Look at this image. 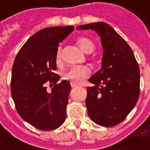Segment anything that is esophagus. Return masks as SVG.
I'll return each instance as SVG.
<instances>
[{"label": "esophagus", "mask_w": 150, "mask_h": 150, "mask_svg": "<svg viewBox=\"0 0 150 150\" xmlns=\"http://www.w3.org/2000/svg\"><path fill=\"white\" fill-rule=\"evenodd\" d=\"M71 87H72V88H76V87H77V85L74 84V83H71Z\"/></svg>", "instance_id": "esophagus-1"}]
</instances>
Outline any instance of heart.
I'll use <instances>...</instances> for the list:
<instances>
[{
    "label": "heart",
    "mask_w": 150,
    "mask_h": 150,
    "mask_svg": "<svg viewBox=\"0 0 150 150\" xmlns=\"http://www.w3.org/2000/svg\"><path fill=\"white\" fill-rule=\"evenodd\" d=\"M77 45L80 47V49L86 53H90L93 52L95 48V45L93 42V40L88 38H79L77 40ZM55 62L57 65H61L63 63L61 47H59L56 52ZM90 74H91V70L88 66L74 65V66H71L69 69H68L66 71H64L62 76L64 80L69 81L71 83L80 84L86 78H87L90 75Z\"/></svg>",
    "instance_id": "obj_1"
}]
</instances>
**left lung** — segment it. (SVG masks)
Masks as SVG:
<instances>
[{"mask_svg":"<svg viewBox=\"0 0 150 150\" xmlns=\"http://www.w3.org/2000/svg\"><path fill=\"white\" fill-rule=\"evenodd\" d=\"M100 35L103 46L101 69L89 78L86 107L99 125L112 127L124 121L140 95V69L133 50L111 26L104 22L78 26Z\"/></svg>","mask_w":150,"mask_h":150,"instance_id":"obj_1","label":"left lung"}]
</instances>
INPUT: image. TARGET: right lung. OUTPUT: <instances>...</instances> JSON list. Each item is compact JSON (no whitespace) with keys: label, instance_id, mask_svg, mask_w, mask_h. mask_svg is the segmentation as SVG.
Segmentation results:
<instances>
[{"label":"right lung","instance_id":"1","mask_svg":"<svg viewBox=\"0 0 150 150\" xmlns=\"http://www.w3.org/2000/svg\"><path fill=\"white\" fill-rule=\"evenodd\" d=\"M74 30V26L45 28L26 41L14 60L11 94L19 115L33 127L50 131L60 127L66 118L71 86L57 69L55 55L59 44ZM48 83L54 85L50 91Z\"/></svg>","mask_w":150,"mask_h":150}]
</instances>
